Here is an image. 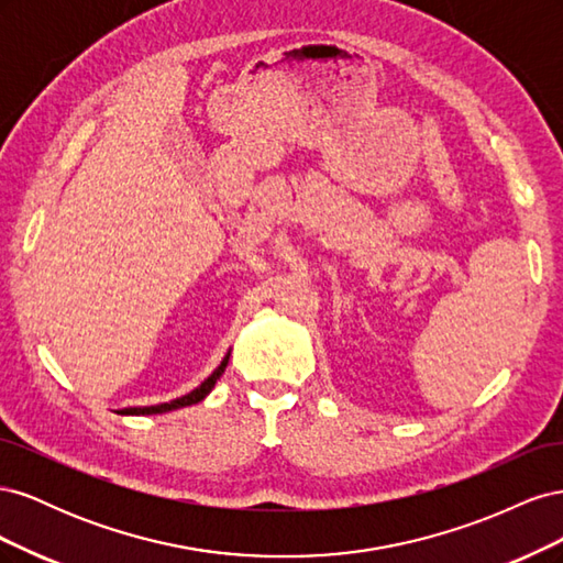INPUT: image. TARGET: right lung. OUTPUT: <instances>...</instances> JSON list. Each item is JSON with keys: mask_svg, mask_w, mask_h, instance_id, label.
Instances as JSON below:
<instances>
[{"mask_svg": "<svg viewBox=\"0 0 563 563\" xmlns=\"http://www.w3.org/2000/svg\"><path fill=\"white\" fill-rule=\"evenodd\" d=\"M228 362H230V352L223 356V362L218 364V368L211 373V376L203 380L199 387H195L192 391H187V395L174 399V401H166V404H157V406H131V408H124L122 416H155V413H168V411H176V408H183V406H192V404H199L201 399H207L211 395V389L216 387V383L220 380V376H223L225 368H228Z\"/></svg>", "mask_w": 563, "mask_h": 563, "instance_id": "1", "label": "right lung"}]
</instances>
